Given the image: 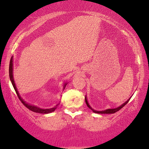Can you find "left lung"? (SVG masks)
Listing matches in <instances>:
<instances>
[{
  "label": "left lung",
  "mask_w": 149,
  "mask_h": 149,
  "mask_svg": "<svg viewBox=\"0 0 149 149\" xmlns=\"http://www.w3.org/2000/svg\"><path fill=\"white\" fill-rule=\"evenodd\" d=\"M130 98L129 100H128L127 101H126V102H125V103H123V104H121L120 106H119V107H118V108H114V109H106V110H104V111H96V110H94V109H93L91 107L90 105H89V103H88V102H87V98H86V97H85L86 103L87 106H88V108H89V109H92V110H93V111L94 113H99V114H112V113H116V112H117V111H119V110H120V109H121L122 108H123V106H125L126 104H127L128 103V101H130Z\"/></svg>",
  "instance_id": "left-lung-1"
}]
</instances>
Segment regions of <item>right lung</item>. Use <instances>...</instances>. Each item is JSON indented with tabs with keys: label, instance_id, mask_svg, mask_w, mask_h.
Returning <instances> with one entry per match:
<instances>
[{
	"label": "right lung",
	"instance_id": "1",
	"mask_svg": "<svg viewBox=\"0 0 149 149\" xmlns=\"http://www.w3.org/2000/svg\"><path fill=\"white\" fill-rule=\"evenodd\" d=\"M13 56L11 57L10 58V63H9V77H10V80L11 82H12V84L14 87V89L15 90V91H16V93L17 95V96L19 97V99L20 101L22 102V103L23 104L26 108H28L29 109L31 110V111H33V112H35V113H43V114H48V113H52L53 111H54L55 109L56 108V106H58V104H57L55 107L54 108H50V109H41V108H40L37 107V106H34V105H31V104H29L28 103H26V102L22 100V99L21 98V97L20 96L19 94L18 91L17 90V88H16V85H15V83H14V78H13ZM67 85V84H65L64 85V88Z\"/></svg>",
	"mask_w": 149,
	"mask_h": 149
}]
</instances>
